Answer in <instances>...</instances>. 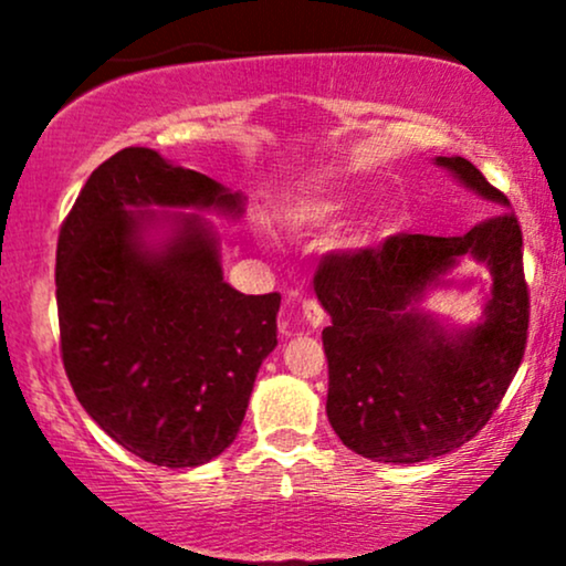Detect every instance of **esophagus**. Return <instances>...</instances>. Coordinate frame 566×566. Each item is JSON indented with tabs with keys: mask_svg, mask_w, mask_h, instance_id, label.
Returning a JSON list of instances; mask_svg holds the SVG:
<instances>
[{
	"mask_svg": "<svg viewBox=\"0 0 566 566\" xmlns=\"http://www.w3.org/2000/svg\"><path fill=\"white\" fill-rule=\"evenodd\" d=\"M301 311H303V319L311 324V327H322L324 324V308L322 303L316 301V297H305L301 303Z\"/></svg>",
	"mask_w": 566,
	"mask_h": 566,
	"instance_id": "esophagus-1",
	"label": "esophagus"
}]
</instances>
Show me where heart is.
Returning <instances> with one entry per match:
<instances>
[{"mask_svg":"<svg viewBox=\"0 0 566 566\" xmlns=\"http://www.w3.org/2000/svg\"><path fill=\"white\" fill-rule=\"evenodd\" d=\"M340 210V205L333 199H303L292 207V220L295 223H316V220L329 218Z\"/></svg>","mask_w":566,"mask_h":566,"instance_id":"1","label":"heart"}]
</instances>
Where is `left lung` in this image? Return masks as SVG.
Listing matches in <instances>:
<instances>
[{
  "instance_id": "8db88e82",
  "label": "left lung",
  "mask_w": 566,
  "mask_h": 566,
  "mask_svg": "<svg viewBox=\"0 0 566 566\" xmlns=\"http://www.w3.org/2000/svg\"><path fill=\"white\" fill-rule=\"evenodd\" d=\"M437 161L484 199L509 205L469 159ZM522 247L509 210L463 237L396 233L378 247L322 255L314 290L333 316L322 333L327 418L348 450L378 463H420L482 431L527 348ZM463 254L491 265L493 301L482 325L450 338L408 303Z\"/></svg>"
}]
</instances>
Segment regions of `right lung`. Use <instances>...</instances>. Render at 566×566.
I'll return each mask as SVG.
<instances>
[{
  "mask_svg": "<svg viewBox=\"0 0 566 566\" xmlns=\"http://www.w3.org/2000/svg\"><path fill=\"white\" fill-rule=\"evenodd\" d=\"M242 201L151 148H122L87 178L57 233L61 359L80 405L146 463L193 469L237 439L255 375L276 346L279 292L223 282L216 233L180 218L178 237L143 250L135 207Z\"/></svg>",
  "mask_w": 566,
  "mask_h": 566,
  "instance_id": "1",
  "label": "right lung"
}]
</instances>
